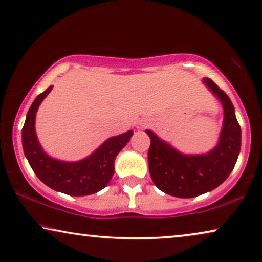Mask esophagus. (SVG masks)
I'll return each mask as SVG.
<instances>
[{
    "label": "esophagus",
    "mask_w": 262,
    "mask_h": 262,
    "mask_svg": "<svg viewBox=\"0 0 262 262\" xmlns=\"http://www.w3.org/2000/svg\"><path fill=\"white\" fill-rule=\"evenodd\" d=\"M146 124H148V123H141V124H140V128H143V127H146Z\"/></svg>",
    "instance_id": "esophagus-1"
}]
</instances>
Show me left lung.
I'll return each instance as SVG.
<instances>
[{
	"mask_svg": "<svg viewBox=\"0 0 262 262\" xmlns=\"http://www.w3.org/2000/svg\"><path fill=\"white\" fill-rule=\"evenodd\" d=\"M203 82L223 105V127L215 148L206 154L186 156L146 130L150 138V178L158 189L174 197H197L220 186L233 171L241 149V128L230 98L210 78Z\"/></svg>",
	"mask_w": 262,
	"mask_h": 262,
	"instance_id": "8db88e82",
	"label": "left lung"
}]
</instances>
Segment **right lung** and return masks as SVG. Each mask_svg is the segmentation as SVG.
Instances as JSON below:
<instances>
[{"label": "right lung", "instance_id": "1", "mask_svg": "<svg viewBox=\"0 0 262 262\" xmlns=\"http://www.w3.org/2000/svg\"><path fill=\"white\" fill-rule=\"evenodd\" d=\"M52 90V85L32 103L22 128V147L25 156L36 177L51 189L70 196H88L104 189L114 174V160L129 142L133 130L113 136L103 142L95 152L79 161H60L43 152L35 134V114L42 99Z\"/></svg>", "mask_w": 262, "mask_h": 262}]
</instances>
